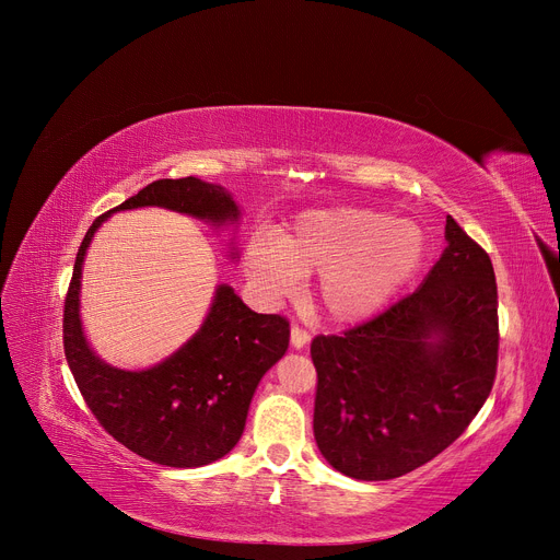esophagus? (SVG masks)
I'll list each match as a JSON object with an SVG mask.
<instances>
[{
    "instance_id": "1",
    "label": "esophagus",
    "mask_w": 560,
    "mask_h": 560,
    "mask_svg": "<svg viewBox=\"0 0 560 560\" xmlns=\"http://www.w3.org/2000/svg\"><path fill=\"white\" fill-rule=\"evenodd\" d=\"M308 342H311V336L304 329H300V327H292L290 329V345H292V349H304Z\"/></svg>"
}]
</instances>
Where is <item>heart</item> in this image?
<instances>
[{"label": "heart", "mask_w": 560, "mask_h": 560, "mask_svg": "<svg viewBox=\"0 0 560 560\" xmlns=\"http://www.w3.org/2000/svg\"><path fill=\"white\" fill-rule=\"evenodd\" d=\"M427 258V233L408 218L368 206H327L300 213L277 231L256 233L243 249V270L265 302L295 295L315 277V300L336 325H359L384 311Z\"/></svg>", "instance_id": "b5f03b06"}]
</instances>
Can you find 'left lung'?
Returning a JSON list of instances; mask_svg holds the SVG:
<instances>
[{"instance_id":"1","label":"left lung","mask_w":560,"mask_h":560,"mask_svg":"<svg viewBox=\"0 0 560 560\" xmlns=\"http://www.w3.org/2000/svg\"><path fill=\"white\" fill-rule=\"evenodd\" d=\"M445 241L413 295L311 342L315 443L345 477L413 472L454 443L490 395L499 347L492 262L454 218Z\"/></svg>"}]
</instances>
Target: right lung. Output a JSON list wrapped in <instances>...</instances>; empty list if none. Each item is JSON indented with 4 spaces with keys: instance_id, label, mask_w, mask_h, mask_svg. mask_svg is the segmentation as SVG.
I'll use <instances>...</instances> for the list:
<instances>
[{
    "instance_id": "1",
    "label": "right lung",
    "mask_w": 560,
    "mask_h": 560,
    "mask_svg": "<svg viewBox=\"0 0 560 560\" xmlns=\"http://www.w3.org/2000/svg\"><path fill=\"white\" fill-rule=\"evenodd\" d=\"M152 206L220 231L238 226L243 215L226 188L186 176L144 186L97 218L74 260L63 315L66 359L88 408L117 443L159 465L201 467L238 445L260 378L288 351L290 327L281 315L254 313L229 283H220L199 329L163 361L125 370L100 359L81 319L88 247L113 213ZM229 256L238 258L233 241Z\"/></svg>"
}]
</instances>
